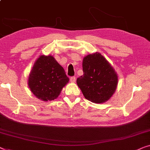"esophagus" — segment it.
<instances>
[{
    "label": "esophagus",
    "instance_id": "obj_1",
    "mask_svg": "<svg viewBox=\"0 0 150 150\" xmlns=\"http://www.w3.org/2000/svg\"><path fill=\"white\" fill-rule=\"evenodd\" d=\"M70 82H71V83H74L75 81H76V78H75L74 76L71 77V78H70Z\"/></svg>",
    "mask_w": 150,
    "mask_h": 150
}]
</instances>
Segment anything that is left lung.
<instances>
[{
  "mask_svg": "<svg viewBox=\"0 0 150 150\" xmlns=\"http://www.w3.org/2000/svg\"><path fill=\"white\" fill-rule=\"evenodd\" d=\"M83 75L76 82L86 99L95 103H105L116 90L118 76L109 62L96 53L88 54L82 60Z\"/></svg>",
  "mask_w": 150,
  "mask_h": 150,
  "instance_id": "left-lung-1",
  "label": "left lung"
}]
</instances>
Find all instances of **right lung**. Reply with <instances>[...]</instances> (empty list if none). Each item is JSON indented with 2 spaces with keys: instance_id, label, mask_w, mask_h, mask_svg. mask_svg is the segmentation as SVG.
Listing matches in <instances>:
<instances>
[{
  "instance_id": "obj_1",
  "label": "right lung",
  "mask_w": 150,
  "mask_h": 150,
  "mask_svg": "<svg viewBox=\"0 0 150 150\" xmlns=\"http://www.w3.org/2000/svg\"><path fill=\"white\" fill-rule=\"evenodd\" d=\"M69 80L64 69L53 56L42 55L34 62L28 84L34 96L47 102L57 99Z\"/></svg>"
}]
</instances>
